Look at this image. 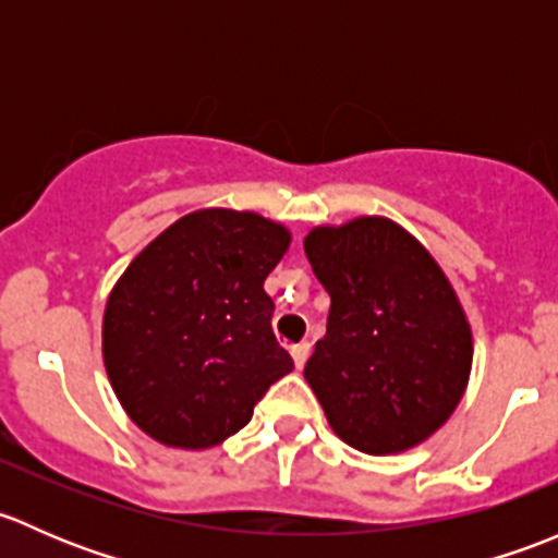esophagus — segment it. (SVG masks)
<instances>
[{
    "label": "esophagus",
    "instance_id": "1",
    "mask_svg": "<svg viewBox=\"0 0 558 558\" xmlns=\"http://www.w3.org/2000/svg\"><path fill=\"white\" fill-rule=\"evenodd\" d=\"M291 356H294V364H296V369H302V367H305L307 356H311V342H300V345H294V348H291Z\"/></svg>",
    "mask_w": 558,
    "mask_h": 558
}]
</instances>
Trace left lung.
Masks as SVG:
<instances>
[{
    "label": "left lung",
    "mask_w": 558,
    "mask_h": 558,
    "mask_svg": "<svg viewBox=\"0 0 558 558\" xmlns=\"http://www.w3.org/2000/svg\"><path fill=\"white\" fill-rule=\"evenodd\" d=\"M305 253L331 296L326 335L305 364L331 432L369 456L429 440L472 369L470 320L448 275L384 216L315 227Z\"/></svg>",
    "instance_id": "left-lung-1"
}]
</instances>
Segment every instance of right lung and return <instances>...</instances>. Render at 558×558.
<instances>
[{
    "instance_id": "obj_1",
    "label": "right lung",
    "mask_w": 558,
    "mask_h": 558,
    "mask_svg": "<svg viewBox=\"0 0 558 558\" xmlns=\"http://www.w3.org/2000/svg\"><path fill=\"white\" fill-rule=\"evenodd\" d=\"M289 245L291 232L272 218L205 207L123 269L105 305L102 359L118 402L150 440L221 446L294 369L264 291Z\"/></svg>"
}]
</instances>
